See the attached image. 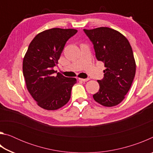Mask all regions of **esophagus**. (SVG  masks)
Here are the masks:
<instances>
[{"mask_svg": "<svg viewBox=\"0 0 153 153\" xmlns=\"http://www.w3.org/2000/svg\"><path fill=\"white\" fill-rule=\"evenodd\" d=\"M79 79L81 80V81H82V82H87V81H88V80H89L90 79H89V78H86V79H84V78H79Z\"/></svg>", "mask_w": 153, "mask_h": 153, "instance_id": "1", "label": "esophagus"}]
</instances>
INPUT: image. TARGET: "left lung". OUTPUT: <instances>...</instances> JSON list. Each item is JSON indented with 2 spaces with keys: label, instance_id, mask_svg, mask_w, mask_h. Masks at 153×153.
<instances>
[{
  "label": "left lung",
  "instance_id": "obj_1",
  "mask_svg": "<svg viewBox=\"0 0 153 153\" xmlns=\"http://www.w3.org/2000/svg\"><path fill=\"white\" fill-rule=\"evenodd\" d=\"M84 31L94 45L96 57L105 63L100 89L93 95L96 102L113 107L122 101L136 74V62L128 39L118 31L100 27Z\"/></svg>",
  "mask_w": 153,
  "mask_h": 153
}]
</instances>
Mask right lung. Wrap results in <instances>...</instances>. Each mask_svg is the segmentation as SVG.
Returning <instances> with one entry per match:
<instances>
[{"label": "right lung", "instance_id": "add662e5", "mask_svg": "<svg viewBox=\"0 0 153 153\" xmlns=\"http://www.w3.org/2000/svg\"><path fill=\"white\" fill-rule=\"evenodd\" d=\"M77 32L75 29L46 30L36 35L28 46L23 74L28 92L42 108L56 110L70 99L76 79L60 73L54 76L53 67L58 64L67 41Z\"/></svg>", "mask_w": 153, "mask_h": 153}]
</instances>
